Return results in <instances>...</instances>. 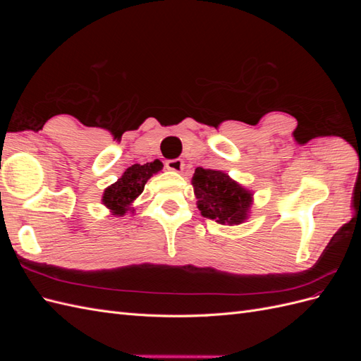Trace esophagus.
I'll use <instances>...</instances> for the list:
<instances>
[{
  "label": "esophagus",
  "instance_id": "1",
  "mask_svg": "<svg viewBox=\"0 0 361 361\" xmlns=\"http://www.w3.org/2000/svg\"><path fill=\"white\" fill-rule=\"evenodd\" d=\"M166 167L173 171H182L183 170V161L182 159H169L166 162Z\"/></svg>",
  "mask_w": 361,
  "mask_h": 361
}]
</instances>
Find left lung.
<instances>
[{"label": "left lung", "instance_id": "obj_1", "mask_svg": "<svg viewBox=\"0 0 361 361\" xmlns=\"http://www.w3.org/2000/svg\"><path fill=\"white\" fill-rule=\"evenodd\" d=\"M191 183L203 216L228 226H238L248 218L253 192L245 190L227 173L197 167Z\"/></svg>", "mask_w": 361, "mask_h": 361}]
</instances>
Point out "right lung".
Masks as SVG:
<instances>
[{
	"instance_id": "add662e5",
	"label": "right lung",
	"mask_w": 361,
	"mask_h": 361,
	"mask_svg": "<svg viewBox=\"0 0 361 361\" xmlns=\"http://www.w3.org/2000/svg\"><path fill=\"white\" fill-rule=\"evenodd\" d=\"M162 170V162L155 159L147 164H134L110 187L105 188L102 203L110 209L113 215L123 216L130 211V204L143 192L146 182Z\"/></svg>"
}]
</instances>
